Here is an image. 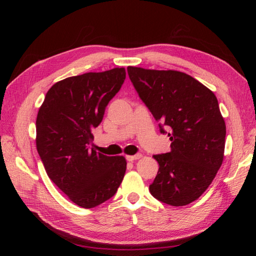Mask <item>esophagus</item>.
<instances>
[{
	"instance_id": "esophagus-1",
	"label": "esophagus",
	"mask_w": 256,
	"mask_h": 256,
	"mask_svg": "<svg viewBox=\"0 0 256 256\" xmlns=\"http://www.w3.org/2000/svg\"><path fill=\"white\" fill-rule=\"evenodd\" d=\"M141 157H142V154H134V156H127L126 159H127L128 161H134V160L140 159Z\"/></svg>"
}]
</instances>
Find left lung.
<instances>
[{
  "label": "left lung",
  "instance_id": "8db88e82",
  "mask_svg": "<svg viewBox=\"0 0 256 256\" xmlns=\"http://www.w3.org/2000/svg\"><path fill=\"white\" fill-rule=\"evenodd\" d=\"M129 78L160 131L170 132L171 152L154 154L159 170L150 191L171 206L198 200L209 187L224 158L226 127L212 90L177 70L129 66Z\"/></svg>",
  "mask_w": 256,
  "mask_h": 256
}]
</instances>
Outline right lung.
I'll use <instances>...</instances> for the list:
<instances>
[{
  "instance_id": "1",
  "label": "right lung",
  "mask_w": 256,
  "mask_h": 256,
  "mask_svg": "<svg viewBox=\"0 0 256 256\" xmlns=\"http://www.w3.org/2000/svg\"><path fill=\"white\" fill-rule=\"evenodd\" d=\"M125 78L124 67L69 76L52 85L38 111L36 147L46 172L80 207L94 208L112 198L125 175V157L90 146Z\"/></svg>"
}]
</instances>
